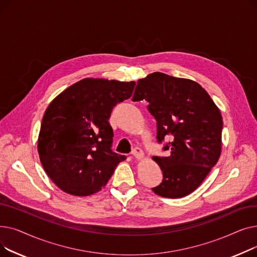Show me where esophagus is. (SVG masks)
Returning a JSON list of instances; mask_svg holds the SVG:
<instances>
[{"label": "esophagus", "mask_w": 257, "mask_h": 257, "mask_svg": "<svg viewBox=\"0 0 257 257\" xmlns=\"http://www.w3.org/2000/svg\"><path fill=\"white\" fill-rule=\"evenodd\" d=\"M132 155L138 160H142L144 158V152L142 151V149H140V148H136V149L132 151Z\"/></svg>", "instance_id": "34e87169"}]
</instances>
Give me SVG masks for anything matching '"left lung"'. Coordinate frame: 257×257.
I'll return each instance as SVG.
<instances>
[{
  "label": "left lung",
  "instance_id": "obj_1",
  "mask_svg": "<svg viewBox=\"0 0 257 257\" xmlns=\"http://www.w3.org/2000/svg\"><path fill=\"white\" fill-rule=\"evenodd\" d=\"M149 102L157 121V140L171 136L167 157H153L164 179L152 191L177 199L193 193L218 163L223 118L219 107L196 81L155 72L139 79L132 101Z\"/></svg>",
  "mask_w": 257,
  "mask_h": 257
}]
</instances>
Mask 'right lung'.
Returning <instances> with one entry per match:
<instances>
[{"label": "right lung", "instance_id": "obj_1", "mask_svg": "<svg viewBox=\"0 0 257 257\" xmlns=\"http://www.w3.org/2000/svg\"><path fill=\"white\" fill-rule=\"evenodd\" d=\"M134 81L84 78L61 91L45 111L37 150L51 180L72 196L99 192L124 155L110 149L113 107L129 99Z\"/></svg>", "mask_w": 257, "mask_h": 257}]
</instances>
